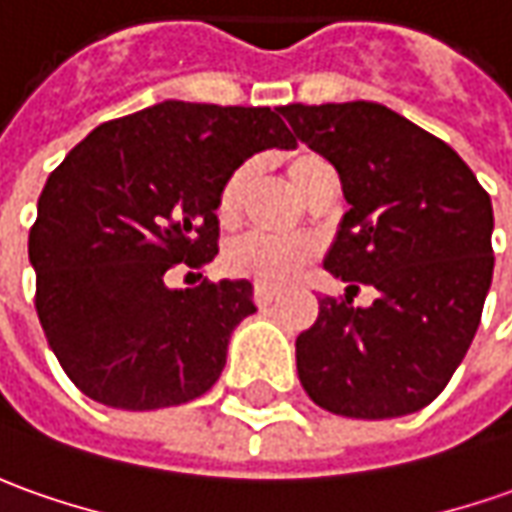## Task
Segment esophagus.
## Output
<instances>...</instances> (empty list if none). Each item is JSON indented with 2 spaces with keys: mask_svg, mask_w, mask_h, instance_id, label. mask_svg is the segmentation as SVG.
I'll return each mask as SVG.
<instances>
[{
  "mask_svg": "<svg viewBox=\"0 0 512 512\" xmlns=\"http://www.w3.org/2000/svg\"><path fill=\"white\" fill-rule=\"evenodd\" d=\"M274 300H277V288H271V285H255V302L260 308H266Z\"/></svg>",
  "mask_w": 512,
  "mask_h": 512,
  "instance_id": "34e87169",
  "label": "esophagus"
}]
</instances>
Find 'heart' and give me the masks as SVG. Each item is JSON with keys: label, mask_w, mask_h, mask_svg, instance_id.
<instances>
[{"label": "heart", "mask_w": 512, "mask_h": 512, "mask_svg": "<svg viewBox=\"0 0 512 512\" xmlns=\"http://www.w3.org/2000/svg\"><path fill=\"white\" fill-rule=\"evenodd\" d=\"M285 173H288L291 187L305 201L325 179L336 176L328 159L314 154V151H300V154L291 156L285 165ZM249 179H252V165H241L229 173L227 182L221 184V193H218L221 224H232L238 218ZM308 260H311L308 243L294 241V238H277V235H266V232H246L224 249V266L235 277H246V280H255L260 285L288 283Z\"/></svg>", "instance_id": "b5f03b06"}]
</instances>
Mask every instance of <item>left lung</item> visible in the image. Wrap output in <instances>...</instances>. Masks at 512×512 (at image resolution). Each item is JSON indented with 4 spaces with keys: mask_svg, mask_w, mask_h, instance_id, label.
Returning a JSON list of instances; mask_svg holds the SVG:
<instances>
[{
    "mask_svg": "<svg viewBox=\"0 0 512 512\" xmlns=\"http://www.w3.org/2000/svg\"><path fill=\"white\" fill-rule=\"evenodd\" d=\"M283 117L339 170L350 204L325 269L378 291L367 308L319 300L297 336L300 384L333 415H412L446 389L479 328L490 196L454 148L381 103H291Z\"/></svg>",
    "mask_w": 512,
    "mask_h": 512,
    "instance_id": "left-lung-1",
    "label": "left lung"
}]
</instances>
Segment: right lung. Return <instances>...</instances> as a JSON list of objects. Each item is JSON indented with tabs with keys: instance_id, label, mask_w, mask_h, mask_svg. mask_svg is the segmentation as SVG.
<instances>
[{
	"instance_id": "1",
	"label": "right lung",
	"mask_w": 512,
	"mask_h": 512,
	"mask_svg": "<svg viewBox=\"0 0 512 512\" xmlns=\"http://www.w3.org/2000/svg\"><path fill=\"white\" fill-rule=\"evenodd\" d=\"M266 148H297L277 111L165 100L97 125L52 170L27 252L41 328L83 395L148 412L218 381L252 283L165 277L218 255L221 184Z\"/></svg>"
}]
</instances>
